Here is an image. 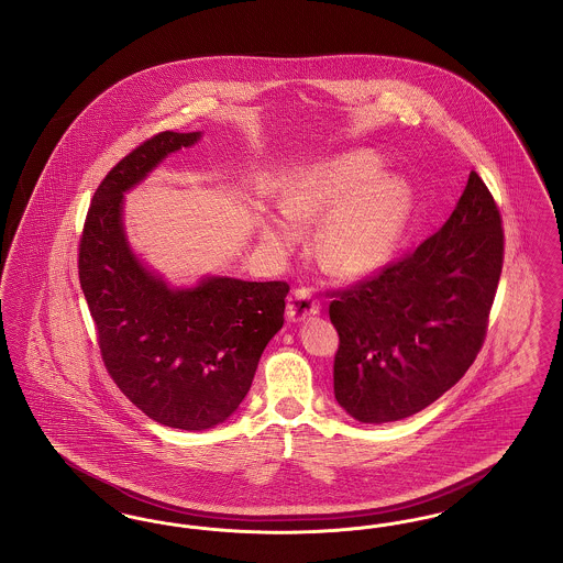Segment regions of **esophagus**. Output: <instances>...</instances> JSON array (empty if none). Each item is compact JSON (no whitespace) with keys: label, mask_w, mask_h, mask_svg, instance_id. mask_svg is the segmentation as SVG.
Wrapping results in <instances>:
<instances>
[{"label":"esophagus","mask_w":563,"mask_h":563,"mask_svg":"<svg viewBox=\"0 0 563 563\" xmlns=\"http://www.w3.org/2000/svg\"><path fill=\"white\" fill-rule=\"evenodd\" d=\"M321 312V301L310 294L308 289H295L291 299H289V308H287V314L294 322L306 321L314 314Z\"/></svg>","instance_id":"esophagus-1"}]
</instances>
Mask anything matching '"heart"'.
<instances>
[{
  "instance_id": "obj_1",
  "label": "heart",
  "mask_w": 563,
  "mask_h": 563,
  "mask_svg": "<svg viewBox=\"0 0 563 563\" xmlns=\"http://www.w3.org/2000/svg\"><path fill=\"white\" fill-rule=\"evenodd\" d=\"M382 162L372 152H354L299 173L283 196V209L297 221L329 214L319 253L338 274L358 276L379 268L401 236L411 198L397 177L379 175ZM274 241L289 246L294 230L278 228Z\"/></svg>"
}]
</instances>
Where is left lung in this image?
<instances>
[{
    "label": "left lung",
    "instance_id": "8db88e82",
    "mask_svg": "<svg viewBox=\"0 0 563 563\" xmlns=\"http://www.w3.org/2000/svg\"><path fill=\"white\" fill-rule=\"evenodd\" d=\"M505 262L500 209L471 170L443 228L346 289H331L335 399L365 424L409 418L477 358Z\"/></svg>",
    "mask_w": 563,
    "mask_h": 563
}]
</instances>
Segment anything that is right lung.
<instances>
[{"label": "right lung", "mask_w": 563, "mask_h": 563, "mask_svg": "<svg viewBox=\"0 0 563 563\" xmlns=\"http://www.w3.org/2000/svg\"><path fill=\"white\" fill-rule=\"evenodd\" d=\"M200 133L154 134L118 162L95 191L78 249V274L103 365L152 420L213 429L246 397L260 356L283 327L285 280L207 278L175 291L143 268L122 230V194Z\"/></svg>", "instance_id": "obj_1"}]
</instances>
